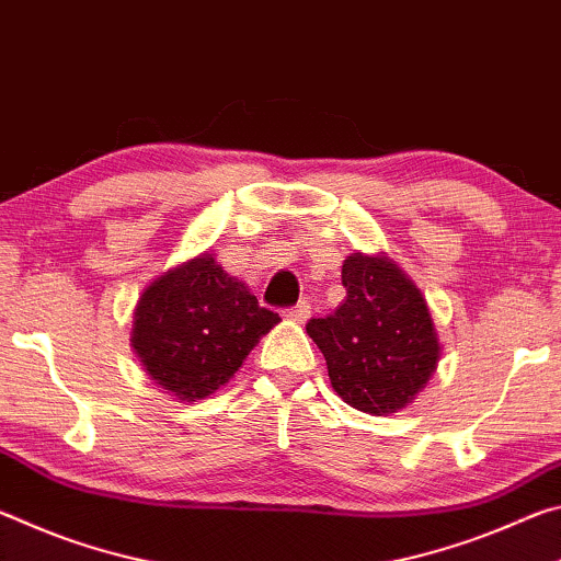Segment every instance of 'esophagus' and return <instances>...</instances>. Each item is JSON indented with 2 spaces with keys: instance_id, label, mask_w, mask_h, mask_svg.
<instances>
[{
  "instance_id": "1",
  "label": "esophagus",
  "mask_w": 561,
  "mask_h": 561,
  "mask_svg": "<svg viewBox=\"0 0 561 561\" xmlns=\"http://www.w3.org/2000/svg\"><path fill=\"white\" fill-rule=\"evenodd\" d=\"M309 314H311V307L307 301H299V304H294V307L284 309V317L297 321V324H304V321L309 319Z\"/></svg>"
}]
</instances>
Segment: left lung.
<instances>
[{
    "mask_svg": "<svg viewBox=\"0 0 561 561\" xmlns=\"http://www.w3.org/2000/svg\"><path fill=\"white\" fill-rule=\"evenodd\" d=\"M341 284V307L307 324L327 358L331 386L364 413L401 411L440 358L425 299L393 262L360 252L344 260Z\"/></svg>",
    "mask_w": 561,
    "mask_h": 561,
    "instance_id": "left-lung-1",
    "label": "left lung"
}]
</instances>
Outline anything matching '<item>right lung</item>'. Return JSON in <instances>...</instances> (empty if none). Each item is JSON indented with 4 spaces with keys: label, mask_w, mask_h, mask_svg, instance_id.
<instances>
[{
    "label": "right lung",
    "mask_w": 561,
    "mask_h": 561,
    "mask_svg": "<svg viewBox=\"0 0 561 561\" xmlns=\"http://www.w3.org/2000/svg\"><path fill=\"white\" fill-rule=\"evenodd\" d=\"M279 314L260 307L210 254L165 272L144 291L133 348L148 376L180 401H201L234 376Z\"/></svg>",
    "instance_id": "1"
}]
</instances>
